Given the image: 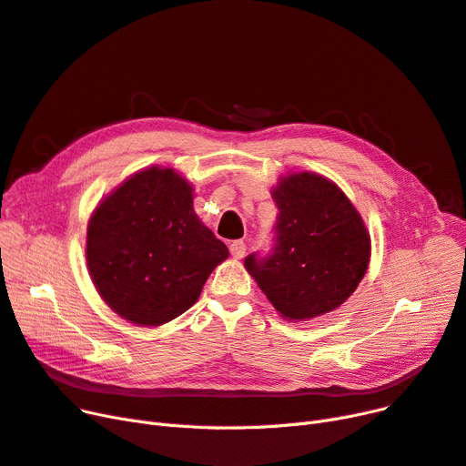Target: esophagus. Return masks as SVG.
<instances>
[{
  "label": "esophagus",
  "instance_id": "esophagus-1",
  "mask_svg": "<svg viewBox=\"0 0 466 466\" xmlns=\"http://www.w3.org/2000/svg\"><path fill=\"white\" fill-rule=\"evenodd\" d=\"M229 250H231V256L233 258H243L245 252H247V245L243 243V240H233V243L229 245Z\"/></svg>",
  "mask_w": 466,
  "mask_h": 466
}]
</instances>
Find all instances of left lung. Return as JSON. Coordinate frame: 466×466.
<instances>
[{
	"label": "left lung",
	"mask_w": 466,
	"mask_h": 466,
	"mask_svg": "<svg viewBox=\"0 0 466 466\" xmlns=\"http://www.w3.org/2000/svg\"><path fill=\"white\" fill-rule=\"evenodd\" d=\"M277 243L245 268L287 321H308L342 306L370 259L365 221L337 183L315 172L279 177L271 189Z\"/></svg>",
	"instance_id": "8db88e82"
}]
</instances>
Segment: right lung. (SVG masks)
Returning a JSON list of instances; mask_svg holds the SVG:
<instances>
[{
  "label": "right lung",
  "mask_w": 466,
  "mask_h": 466,
  "mask_svg": "<svg viewBox=\"0 0 466 466\" xmlns=\"http://www.w3.org/2000/svg\"><path fill=\"white\" fill-rule=\"evenodd\" d=\"M229 250L193 208V185L174 168L129 176L93 210L87 271L122 319L160 327L187 311Z\"/></svg>",
  "instance_id": "obj_1"
}]
</instances>
